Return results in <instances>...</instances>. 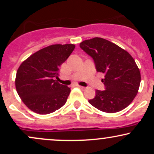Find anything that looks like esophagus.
Returning <instances> with one entry per match:
<instances>
[{
    "instance_id": "esophagus-1",
    "label": "esophagus",
    "mask_w": 154,
    "mask_h": 154,
    "mask_svg": "<svg viewBox=\"0 0 154 154\" xmlns=\"http://www.w3.org/2000/svg\"><path fill=\"white\" fill-rule=\"evenodd\" d=\"M77 87L79 88H80L81 90H85V87H83V86H81V85H77Z\"/></svg>"
}]
</instances>
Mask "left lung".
Returning a JSON list of instances; mask_svg holds the SVG:
<instances>
[{
  "label": "left lung",
  "mask_w": 154,
  "mask_h": 154,
  "mask_svg": "<svg viewBox=\"0 0 154 154\" xmlns=\"http://www.w3.org/2000/svg\"><path fill=\"white\" fill-rule=\"evenodd\" d=\"M79 46L94 60L105 91L96 90L89 103L98 110L116 113L128 107L138 92L141 77L135 60L128 51L101 38L82 41Z\"/></svg>",
  "instance_id": "1"
}]
</instances>
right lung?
I'll list each match as a JSON object with an SVG mask.
<instances>
[{
	"label": "right lung",
	"instance_id": "obj_1",
	"mask_svg": "<svg viewBox=\"0 0 154 154\" xmlns=\"http://www.w3.org/2000/svg\"><path fill=\"white\" fill-rule=\"evenodd\" d=\"M74 44H55L24 60L15 79L17 93L26 107L39 114L54 112L66 103L70 88L58 82V71L75 49Z\"/></svg>",
	"mask_w": 154,
	"mask_h": 154
}]
</instances>
